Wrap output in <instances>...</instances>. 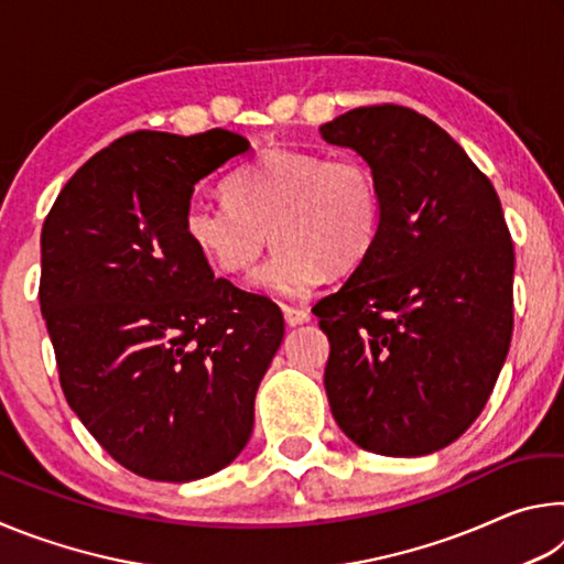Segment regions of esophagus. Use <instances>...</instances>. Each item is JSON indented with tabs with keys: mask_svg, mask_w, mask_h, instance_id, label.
I'll use <instances>...</instances> for the list:
<instances>
[{
	"mask_svg": "<svg viewBox=\"0 0 564 564\" xmlns=\"http://www.w3.org/2000/svg\"><path fill=\"white\" fill-rule=\"evenodd\" d=\"M283 318L289 326H303V323L311 321V313L305 308H299V305H285Z\"/></svg>",
	"mask_w": 564,
	"mask_h": 564,
	"instance_id": "esophagus-1",
	"label": "esophagus"
}]
</instances>
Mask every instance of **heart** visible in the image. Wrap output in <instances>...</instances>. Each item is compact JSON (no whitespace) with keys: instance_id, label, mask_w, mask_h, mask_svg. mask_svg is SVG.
<instances>
[{"instance_id":"b5f03b06","label":"heart","mask_w":564,"mask_h":564,"mask_svg":"<svg viewBox=\"0 0 564 564\" xmlns=\"http://www.w3.org/2000/svg\"><path fill=\"white\" fill-rule=\"evenodd\" d=\"M228 202L194 196L184 212L188 241L224 273H253L256 289L303 295L323 273H346L366 259L380 231V191L360 159L271 149L226 181Z\"/></svg>"}]
</instances>
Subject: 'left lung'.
Listing matches in <instances>:
<instances>
[{
	"label": "left lung",
	"instance_id": "left-lung-1",
	"mask_svg": "<svg viewBox=\"0 0 564 564\" xmlns=\"http://www.w3.org/2000/svg\"><path fill=\"white\" fill-rule=\"evenodd\" d=\"M318 131L362 156L380 191L373 248L313 305L330 343V413L362 451H443L482 413L508 358L514 253L500 198L413 109L360 107Z\"/></svg>",
	"mask_w": 564,
	"mask_h": 564
}]
</instances>
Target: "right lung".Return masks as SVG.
<instances>
[{"instance_id":"obj_1","label":"right lung","mask_w":564,"mask_h":564,"mask_svg":"<svg viewBox=\"0 0 564 564\" xmlns=\"http://www.w3.org/2000/svg\"><path fill=\"white\" fill-rule=\"evenodd\" d=\"M241 133L137 131L66 181L42 228L40 303L76 417L127 470L191 482L231 465L283 340L263 295L214 279L184 231Z\"/></svg>"}]
</instances>
